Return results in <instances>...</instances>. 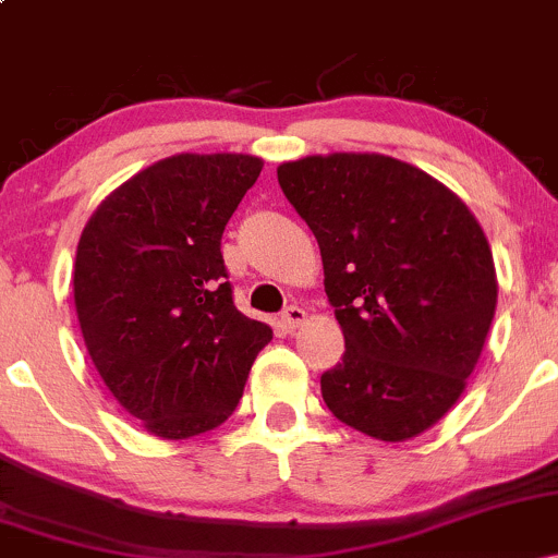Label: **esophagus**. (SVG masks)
<instances>
[{"label":"esophagus","instance_id":"1","mask_svg":"<svg viewBox=\"0 0 558 558\" xmlns=\"http://www.w3.org/2000/svg\"><path fill=\"white\" fill-rule=\"evenodd\" d=\"M304 319H306V312L301 310V306H288V310L283 312V323L288 330H296Z\"/></svg>","mask_w":558,"mask_h":558}]
</instances>
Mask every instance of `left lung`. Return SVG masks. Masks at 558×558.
<instances>
[{
    "label": "left lung",
    "mask_w": 558,
    "mask_h": 558,
    "mask_svg": "<svg viewBox=\"0 0 558 558\" xmlns=\"http://www.w3.org/2000/svg\"><path fill=\"white\" fill-rule=\"evenodd\" d=\"M278 183L315 233L343 330V360L319 377L332 417L417 438L464 393L496 315L483 228L444 183L375 151L283 162Z\"/></svg>",
    "instance_id": "1"
}]
</instances>
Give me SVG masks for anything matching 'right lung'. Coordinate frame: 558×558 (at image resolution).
<instances>
[{"instance_id": "add662e5", "label": "right lung", "mask_w": 558, "mask_h": 558, "mask_svg": "<svg viewBox=\"0 0 558 558\" xmlns=\"http://www.w3.org/2000/svg\"><path fill=\"white\" fill-rule=\"evenodd\" d=\"M252 155H172L112 191L83 228L73 296L88 356L144 430L185 440L239 407L270 325L233 304L220 239L257 183Z\"/></svg>"}]
</instances>
